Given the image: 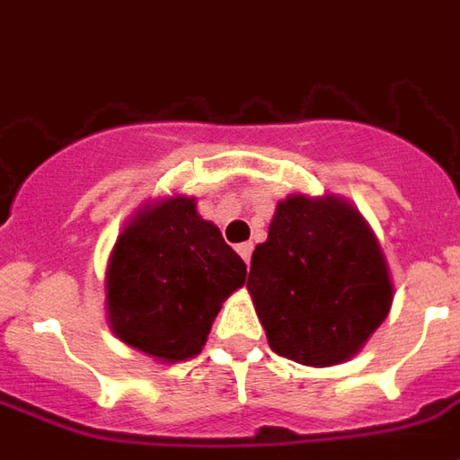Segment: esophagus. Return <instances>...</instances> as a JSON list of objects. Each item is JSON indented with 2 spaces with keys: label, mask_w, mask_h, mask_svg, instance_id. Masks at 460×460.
<instances>
[{
  "label": "esophagus",
  "mask_w": 460,
  "mask_h": 460,
  "mask_svg": "<svg viewBox=\"0 0 460 460\" xmlns=\"http://www.w3.org/2000/svg\"><path fill=\"white\" fill-rule=\"evenodd\" d=\"M236 251H239V256L243 261H246V263H249L251 261V253H253V243H251V241H246V243H239V246H236Z\"/></svg>",
  "instance_id": "obj_1"
}]
</instances>
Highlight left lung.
<instances>
[{
    "instance_id": "left-lung-1",
    "label": "left lung",
    "mask_w": 460,
    "mask_h": 460,
    "mask_svg": "<svg viewBox=\"0 0 460 460\" xmlns=\"http://www.w3.org/2000/svg\"><path fill=\"white\" fill-rule=\"evenodd\" d=\"M246 288L270 349L308 367L355 357L394 300L375 231L338 194L279 201Z\"/></svg>"
}]
</instances>
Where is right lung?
<instances>
[{"label":"right lung","instance_id":"1","mask_svg":"<svg viewBox=\"0 0 460 460\" xmlns=\"http://www.w3.org/2000/svg\"><path fill=\"white\" fill-rule=\"evenodd\" d=\"M246 263L197 199L172 194L135 211L105 269L115 338L164 365L199 355L221 303L243 286Z\"/></svg>","mask_w":460,"mask_h":460}]
</instances>
